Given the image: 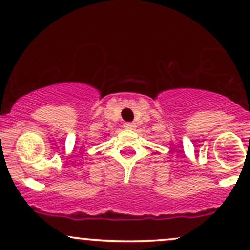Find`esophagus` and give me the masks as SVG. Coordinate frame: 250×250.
Here are the masks:
<instances>
[{"mask_svg": "<svg viewBox=\"0 0 250 250\" xmlns=\"http://www.w3.org/2000/svg\"><path fill=\"white\" fill-rule=\"evenodd\" d=\"M123 127L125 128V129H135V123L134 122H125V125H123Z\"/></svg>", "mask_w": 250, "mask_h": 250, "instance_id": "34e87169", "label": "esophagus"}]
</instances>
